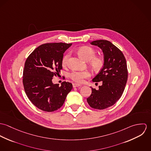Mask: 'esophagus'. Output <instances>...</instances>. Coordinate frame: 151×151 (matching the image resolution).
Here are the masks:
<instances>
[{"mask_svg": "<svg viewBox=\"0 0 151 151\" xmlns=\"http://www.w3.org/2000/svg\"><path fill=\"white\" fill-rule=\"evenodd\" d=\"M81 86V85H80V84H76V83H73V88L78 87V86Z\"/></svg>", "mask_w": 151, "mask_h": 151, "instance_id": "obj_1", "label": "esophagus"}]
</instances>
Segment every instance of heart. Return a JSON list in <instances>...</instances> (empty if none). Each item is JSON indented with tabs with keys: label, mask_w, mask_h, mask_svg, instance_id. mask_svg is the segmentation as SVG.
<instances>
[{
	"label": "heart",
	"mask_w": 151,
	"mask_h": 151,
	"mask_svg": "<svg viewBox=\"0 0 151 151\" xmlns=\"http://www.w3.org/2000/svg\"><path fill=\"white\" fill-rule=\"evenodd\" d=\"M78 54L83 59L88 60V64L91 68L95 71H100L105 63L104 58L96 55V51L93 48L89 46L80 47L77 50ZM70 53H66L62 59V65H67L70 58ZM91 76V73L88 70L73 71L69 74V77L74 82L83 83L86 78Z\"/></svg>",
	"instance_id": "b5f03b06"
}]
</instances>
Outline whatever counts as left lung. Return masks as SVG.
Instances as JSON below:
<instances>
[{
	"instance_id": "1",
	"label": "left lung",
	"mask_w": 151,
	"mask_h": 151,
	"mask_svg": "<svg viewBox=\"0 0 151 151\" xmlns=\"http://www.w3.org/2000/svg\"><path fill=\"white\" fill-rule=\"evenodd\" d=\"M91 43L102 49L105 63L92 80L96 83L102 81V85L98 90L91 88L92 93L86 101L91 108L102 110L113 106L121 98L128 78L127 63L123 52L110 41L97 40Z\"/></svg>"
}]
</instances>
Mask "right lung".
<instances>
[{"mask_svg": "<svg viewBox=\"0 0 151 151\" xmlns=\"http://www.w3.org/2000/svg\"><path fill=\"white\" fill-rule=\"evenodd\" d=\"M72 43H47L37 47L27 58L23 70L22 83L25 93L37 108L47 112L61 108L71 83L63 81L53 84L52 78L62 70L63 53Z\"/></svg>", "mask_w": 151, "mask_h": 151, "instance_id": "1", "label": "right lung"}]
</instances>
